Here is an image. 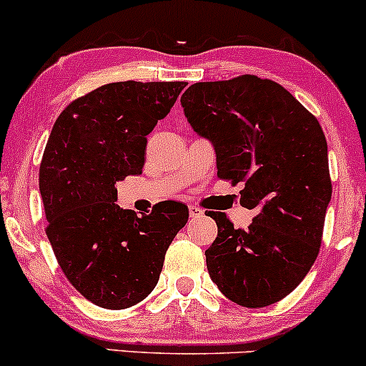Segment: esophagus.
I'll return each mask as SVG.
<instances>
[{
    "mask_svg": "<svg viewBox=\"0 0 366 366\" xmlns=\"http://www.w3.org/2000/svg\"><path fill=\"white\" fill-rule=\"evenodd\" d=\"M188 212H190V217H199L204 214L202 209L197 207V205H188Z\"/></svg>",
    "mask_w": 366,
    "mask_h": 366,
    "instance_id": "34e87169",
    "label": "esophagus"
}]
</instances>
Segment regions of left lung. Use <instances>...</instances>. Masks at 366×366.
I'll use <instances>...</instances> for the list:
<instances>
[{
  "mask_svg": "<svg viewBox=\"0 0 366 366\" xmlns=\"http://www.w3.org/2000/svg\"><path fill=\"white\" fill-rule=\"evenodd\" d=\"M182 107L214 147L217 176L244 183L240 204L256 211L247 229L209 212L217 224L205 250L211 280L240 306L278 302L302 282L322 244L332 199L322 126L283 86L249 74L192 84Z\"/></svg>",
  "mask_w": 366,
  "mask_h": 366,
  "instance_id": "8db88e82",
  "label": "left lung"
}]
</instances>
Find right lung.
Segmentation results:
<instances>
[{"instance_id":"obj_1","label":"right lung","mask_w":366,"mask_h":366,"mask_svg":"<svg viewBox=\"0 0 366 366\" xmlns=\"http://www.w3.org/2000/svg\"><path fill=\"white\" fill-rule=\"evenodd\" d=\"M187 83L104 84L61 110L39 167L46 235L77 292L107 310L134 306L157 285L164 256L188 221L179 202L137 216L117 182L142 174L147 134Z\"/></svg>"}]
</instances>
